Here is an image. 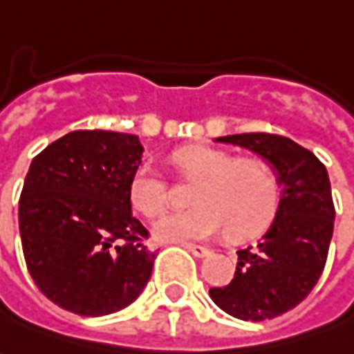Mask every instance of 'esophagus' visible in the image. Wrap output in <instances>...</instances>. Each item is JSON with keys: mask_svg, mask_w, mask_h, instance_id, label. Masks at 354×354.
<instances>
[{"mask_svg": "<svg viewBox=\"0 0 354 354\" xmlns=\"http://www.w3.org/2000/svg\"><path fill=\"white\" fill-rule=\"evenodd\" d=\"M184 247L189 251V253L194 254V257H199V259H203V257H207V254L211 253L207 247H201V245H194V243H184Z\"/></svg>", "mask_w": 354, "mask_h": 354, "instance_id": "34e87169", "label": "esophagus"}]
</instances>
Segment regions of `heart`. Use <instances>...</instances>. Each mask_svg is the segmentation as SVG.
<instances>
[{
	"mask_svg": "<svg viewBox=\"0 0 354 354\" xmlns=\"http://www.w3.org/2000/svg\"><path fill=\"white\" fill-rule=\"evenodd\" d=\"M182 174L197 178L194 209L162 214L153 224L160 241H203L226 226L228 236L249 237L270 222L278 205V180L261 159H237L232 153L194 145L172 155ZM130 203L143 216H157L169 203V184L151 165L138 167L130 180Z\"/></svg>",
	"mask_w": 354,
	"mask_h": 354,
	"instance_id": "1",
	"label": "heart"
}]
</instances>
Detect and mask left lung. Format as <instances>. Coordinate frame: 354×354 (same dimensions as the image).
<instances>
[{
  "instance_id": "1",
  "label": "left lung",
  "mask_w": 354,
  "mask_h": 354,
  "mask_svg": "<svg viewBox=\"0 0 354 354\" xmlns=\"http://www.w3.org/2000/svg\"><path fill=\"white\" fill-rule=\"evenodd\" d=\"M216 142L264 157L278 172L281 192L263 237L237 251L232 281L209 293L239 320H270L295 308L322 276L335 218L328 170L315 153L283 136L234 134Z\"/></svg>"
}]
</instances>
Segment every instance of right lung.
<instances>
[{
	"label": "right lung",
	"mask_w": 354,
	"mask_h": 354,
	"mask_svg": "<svg viewBox=\"0 0 354 354\" xmlns=\"http://www.w3.org/2000/svg\"><path fill=\"white\" fill-rule=\"evenodd\" d=\"M138 136L76 130L32 160L19 199L22 253L32 280L68 313L103 316L138 299L157 253L132 214Z\"/></svg>",
	"instance_id": "right-lung-1"
}]
</instances>
